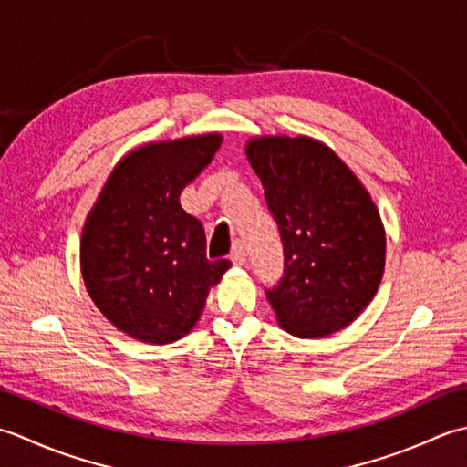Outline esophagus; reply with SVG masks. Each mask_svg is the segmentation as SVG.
<instances>
[{
	"label": "esophagus",
	"instance_id": "1",
	"mask_svg": "<svg viewBox=\"0 0 467 467\" xmlns=\"http://www.w3.org/2000/svg\"><path fill=\"white\" fill-rule=\"evenodd\" d=\"M232 262L235 264V265H244L245 264V250H244V245L237 242V244H234V250H232Z\"/></svg>",
	"mask_w": 467,
	"mask_h": 467
}]
</instances>
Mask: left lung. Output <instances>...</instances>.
Instances as JSON below:
<instances>
[{
    "label": "left lung",
    "instance_id": "obj_1",
    "mask_svg": "<svg viewBox=\"0 0 467 467\" xmlns=\"http://www.w3.org/2000/svg\"><path fill=\"white\" fill-rule=\"evenodd\" d=\"M278 223L284 274L265 288L280 327L320 338L348 327L385 270L380 215L342 161L308 137H260L245 147Z\"/></svg>",
    "mask_w": 467,
    "mask_h": 467
}]
</instances>
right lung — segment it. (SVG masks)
Returning a JSON list of instances; mask_svg holds the SVG:
<instances>
[{
    "label": "right lung",
    "mask_w": 467,
    "mask_h": 467,
    "mask_svg": "<svg viewBox=\"0 0 467 467\" xmlns=\"http://www.w3.org/2000/svg\"><path fill=\"white\" fill-rule=\"evenodd\" d=\"M220 145L222 135L212 132L132 150L84 223V284L104 317L132 338L167 345L185 337L232 265L207 260L203 225L179 203Z\"/></svg>",
    "instance_id": "right-lung-1"
}]
</instances>
